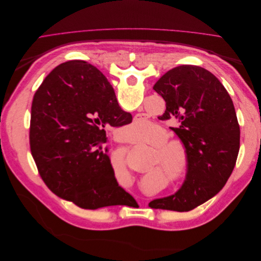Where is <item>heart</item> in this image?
Wrapping results in <instances>:
<instances>
[{
    "mask_svg": "<svg viewBox=\"0 0 261 261\" xmlns=\"http://www.w3.org/2000/svg\"><path fill=\"white\" fill-rule=\"evenodd\" d=\"M158 126L150 121H134L127 126L126 138L134 144H143L154 133ZM169 134L163 130L158 135L152 146L158 147L153 156V167L160 168L164 174L170 175L178 183L186 179L189 171V155L183 140H168Z\"/></svg>",
    "mask_w": 261,
    "mask_h": 261,
    "instance_id": "obj_1",
    "label": "heart"
}]
</instances>
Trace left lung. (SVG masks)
<instances>
[{
	"label": "left lung",
	"mask_w": 261,
	"mask_h": 261,
	"mask_svg": "<svg viewBox=\"0 0 261 261\" xmlns=\"http://www.w3.org/2000/svg\"><path fill=\"white\" fill-rule=\"evenodd\" d=\"M165 101L159 120H173L171 127L187 146L188 175L172 196L154 199L149 207L184 212L211 199L231 176L240 151L241 130L233 101L209 70L195 65L170 69L153 86Z\"/></svg>",
	"instance_id": "obj_1"
}]
</instances>
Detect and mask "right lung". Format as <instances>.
<instances>
[{"label": "right lung", "instance_id": "add662e5", "mask_svg": "<svg viewBox=\"0 0 261 261\" xmlns=\"http://www.w3.org/2000/svg\"><path fill=\"white\" fill-rule=\"evenodd\" d=\"M106 76L85 61L62 63L36 91L30 151L50 191L83 209L129 206L108 155L105 127L132 123Z\"/></svg>", "mask_w": 261, "mask_h": 261}]
</instances>
